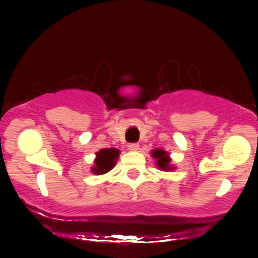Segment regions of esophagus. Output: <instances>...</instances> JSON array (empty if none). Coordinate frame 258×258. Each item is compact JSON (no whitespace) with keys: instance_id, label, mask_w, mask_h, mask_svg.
I'll return each mask as SVG.
<instances>
[{"instance_id":"esophagus-1","label":"esophagus","mask_w":258,"mask_h":258,"mask_svg":"<svg viewBox=\"0 0 258 258\" xmlns=\"http://www.w3.org/2000/svg\"><path fill=\"white\" fill-rule=\"evenodd\" d=\"M128 149L130 151H137L140 149V146L137 143H132V144H129V146H128Z\"/></svg>"}]
</instances>
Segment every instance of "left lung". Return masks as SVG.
<instances>
[{
    "label": "left lung",
    "mask_w": 258,
    "mask_h": 258,
    "mask_svg": "<svg viewBox=\"0 0 258 258\" xmlns=\"http://www.w3.org/2000/svg\"><path fill=\"white\" fill-rule=\"evenodd\" d=\"M151 156H153L155 160V163H156V167L160 169V170L163 171H174L176 167L171 164V158L170 155H169L167 151L163 149H154L151 150Z\"/></svg>",
    "instance_id": "1"
}]
</instances>
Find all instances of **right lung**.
Segmentation results:
<instances>
[{
    "instance_id": "obj_1",
    "label": "right lung",
    "mask_w": 258,
    "mask_h": 258,
    "mask_svg": "<svg viewBox=\"0 0 258 258\" xmlns=\"http://www.w3.org/2000/svg\"><path fill=\"white\" fill-rule=\"evenodd\" d=\"M119 151L116 148H110V149H101L97 151L96 157L94 160V165L91 167V172L95 175H103L107 174L116 165L119 157Z\"/></svg>"
}]
</instances>
